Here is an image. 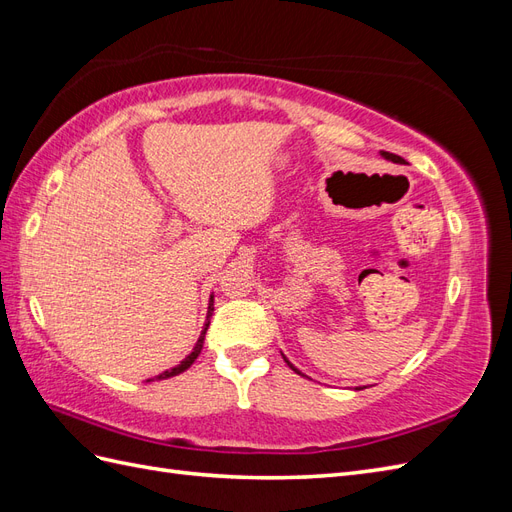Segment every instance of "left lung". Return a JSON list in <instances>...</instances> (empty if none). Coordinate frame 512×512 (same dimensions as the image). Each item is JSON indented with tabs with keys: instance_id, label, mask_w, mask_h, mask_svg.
Returning <instances> with one entry per match:
<instances>
[{
	"instance_id": "8db88e82",
	"label": "left lung",
	"mask_w": 512,
	"mask_h": 512,
	"mask_svg": "<svg viewBox=\"0 0 512 512\" xmlns=\"http://www.w3.org/2000/svg\"><path fill=\"white\" fill-rule=\"evenodd\" d=\"M380 156H382L384 160H391V162H399V164L404 162V158H399V156H395V153H389V151H380ZM282 356H284V354H282ZM284 361H286V365H288L292 371H297V374H301V371H299L297 367H294V365L286 359V356H284ZM301 376H303V374H301ZM359 391H361V389H359Z\"/></svg>"
}]
</instances>
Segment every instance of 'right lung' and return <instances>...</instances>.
<instances>
[{
    "label": "right lung",
    "instance_id": "add662e5",
    "mask_svg": "<svg viewBox=\"0 0 512 512\" xmlns=\"http://www.w3.org/2000/svg\"><path fill=\"white\" fill-rule=\"evenodd\" d=\"M211 316H213V294L209 297V307H207V322H205V327H203V331H200V337H198V342H196V346L192 348V352L185 356V359L179 363V365H175L173 369H166V371H162L160 376H156V380H166V378H173V376H177V374H181V371H185L188 369L196 359H198V354H200V350H203V344H205V335H207V329H209V324H211ZM153 378H149L147 382H151Z\"/></svg>",
    "mask_w": 512,
    "mask_h": 512
}]
</instances>
